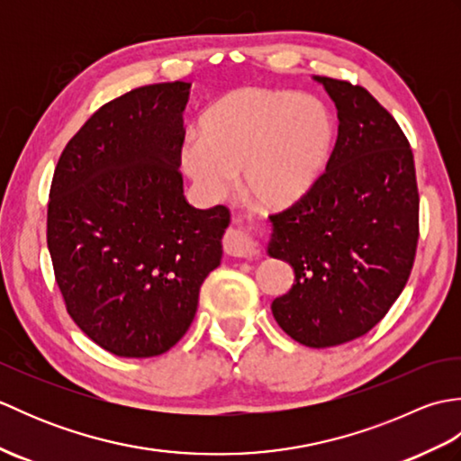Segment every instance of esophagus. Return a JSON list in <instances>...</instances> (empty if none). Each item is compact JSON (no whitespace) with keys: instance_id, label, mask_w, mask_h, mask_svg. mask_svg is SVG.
<instances>
[{"instance_id":"esophagus-1","label":"esophagus","mask_w":461,"mask_h":461,"mask_svg":"<svg viewBox=\"0 0 461 461\" xmlns=\"http://www.w3.org/2000/svg\"><path fill=\"white\" fill-rule=\"evenodd\" d=\"M240 223V220H238ZM223 249L231 258H253L258 253V243L253 241L243 228H231L223 236Z\"/></svg>"}]
</instances>
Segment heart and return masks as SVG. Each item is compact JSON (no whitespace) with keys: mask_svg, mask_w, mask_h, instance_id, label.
<instances>
[{"mask_svg":"<svg viewBox=\"0 0 461 461\" xmlns=\"http://www.w3.org/2000/svg\"><path fill=\"white\" fill-rule=\"evenodd\" d=\"M332 144L335 122L315 96L241 89L205 111L200 139L184 142L180 162L205 198H223L241 172L249 200L279 212L312 190Z\"/></svg>","mask_w":461,"mask_h":461,"instance_id":"1","label":"heart"}]
</instances>
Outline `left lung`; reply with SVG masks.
I'll list each match as a JSON object with an SVG mask.
<instances>
[{"mask_svg":"<svg viewBox=\"0 0 461 461\" xmlns=\"http://www.w3.org/2000/svg\"><path fill=\"white\" fill-rule=\"evenodd\" d=\"M337 106L327 170L289 210L271 215L267 253L295 283L271 303L287 335L311 348L358 339L386 315L418 243L414 154L398 122L358 85L312 77Z\"/></svg>","mask_w":461,"mask_h":461,"instance_id":"left-lung-1","label":"left lung"}]
</instances>
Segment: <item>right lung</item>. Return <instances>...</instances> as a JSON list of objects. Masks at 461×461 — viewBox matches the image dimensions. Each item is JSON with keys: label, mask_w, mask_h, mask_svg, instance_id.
Instances as JSON below:
<instances>
[{"label": "right lung", "mask_w": 461, "mask_h": 461, "mask_svg": "<svg viewBox=\"0 0 461 461\" xmlns=\"http://www.w3.org/2000/svg\"><path fill=\"white\" fill-rule=\"evenodd\" d=\"M190 83L146 85L101 106L57 162L47 246L68 315L124 358L170 350L221 261L230 210L185 202Z\"/></svg>", "instance_id": "right-lung-1"}]
</instances>
